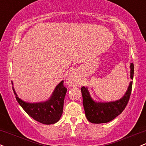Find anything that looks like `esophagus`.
I'll use <instances>...</instances> for the list:
<instances>
[{
    "label": "esophagus",
    "mask_w": 146,
    "mask_h": 146,
    "mask_svg": "<svg viewBox=\"0 0 146 146\" xmlns=\"http://www.w3.org/2000/svg\"><path fill=\"white\" fill-rule=\"evenodd\" d=\"M67 83L71 86L77 85L78 83V80L77 78V76L75 74H71L68 77V80H67Z\"/></svg>",
    "instance_id": "34e87169"
}]
</instances>
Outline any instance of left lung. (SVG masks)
<instances>
[{
    "label": "left lung",
    "instance_id": "8db88e82",
    "mask_svg": "<svg viewBox=\"0 0 146 146\" xmlns=\"http://www.w3.org/2000/svg\"><path fill=\"white\" fill-rule=\"evenodd\" d=\"M130 77L133 79L134 76V64H130ZM132 82H131L127 92L122 98L115 102H96L90 96L87 88H81L82 94L83 106L85 111L86 117L89 122L92 123H105L114 119L121 114L127 106L132 92Z\"/></svg>",
    "mask_w": 146,
    "mask_h": 146
}]
</instances>
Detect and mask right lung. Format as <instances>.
<instances>
[{
    "label": "right lung",
    "mask_w": 146,
    "mask_h": 146,
    "mask_svg": "<svg viewBox=\"0 0 146 146\" xmlns=\"http://www.w3.org/2000/svg\"><path fill=\"white\" fill-rule=\"evenodd\" d=\"M13 88V87H12ZM16 99L25 111L33 119L46 125L54 124L60 119L63 112L64 100L67 89L62 81L56 86L50 100L39 103H28L17 96L13 89Z\"/></svg>",
    "instance_id": "add662e5"
}]
</instances>
